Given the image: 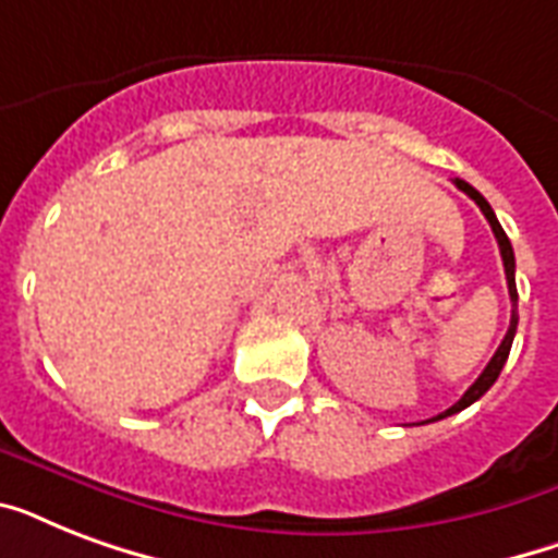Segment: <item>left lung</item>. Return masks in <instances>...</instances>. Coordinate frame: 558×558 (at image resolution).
I'll return each instance as SVG.
<instances>
[{"label": "left lung", "mask_w": 558, "mask_h": 558, "mask_svg": "<svg viewBox=\"0 0 558 558\" xmlns=\"http://www.w3.org/2000/svg\"><path fill=\"white\" fill-rule=\"evenodd\" d=\"M454 185L460 187V191L466 193L469 199H475V205L481 210H484L486 222L493 226V234L495 240H498V248H501V260H504V275H507V289H510V301H512V318H510V330H507V336H504L501 348L495 350V356L489 359V365L484 367V373L477 376L475 385L463 393V397L454 402L451 408H446L442 414H437L434 420H442V416H451L458 414V411H463V408H469L472 402H477V399L484 397L486 390L493 388L495 379H498V373H501V367L507 365V356H510V348H512V339H515V327H519V289H515V254H512V245H510V236L504 234L501 222H498V217H495L493 205L481 196V193L475 191V187L469 185V182H463V179H454ZM434 420H425V423H434Z\"/></svg>", "instance_id": "8db88e82"}]
</instances>
